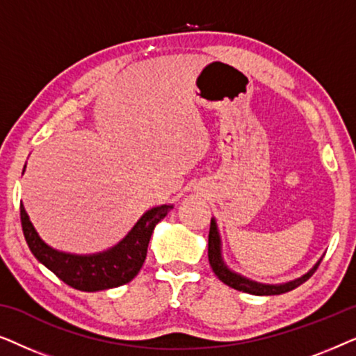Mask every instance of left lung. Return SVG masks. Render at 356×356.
<instances>
[{
	"label": "left lung",
	"mask_w": 356,
	"mask_h": 356,
	"mask_svg": "<svg viewBox=\"0 0 356 356\" xmlns=\"http://www.w3.org/2000/svg\"><path fill=\"white\" fill-rule=\"evenodd\" d=\"M319 259L316 262L314 267L311 270L306 272L305 275L298 277V279L286 282V284H279V285H269V284H259V282L250 280L246 277H243L236 272H233L232 269H228V266L223 262L222 259V241H220V235H218V228H217V222L216 218L211 220V230H209V262H211V267L213 270V274L218 277V280H222L223 284L232 286V289L245 291V293H251V295H280V293H286V291L296 289L300 286L303 282L309 279L311 275L314 274L316 269H318L321 264Z\"/></svg>",
	"instance_id": "left-lung-1"
}]
</instances>
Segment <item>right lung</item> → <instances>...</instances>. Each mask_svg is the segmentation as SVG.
<instances>
[{
  "label": "right lung",
  "instance_id": "1",
  "mask_svg": "<svg viewBox=\"0 0 356 356\" xmlns=\"http://www.w3.org/2000/svg\"><path fill=\"white\" fill-rule=\"evenodd\" d=\"M26 170V167H24ZM173 206H157L144 213L131 232L110 250L95 254H71L53 250L38 236L21 202V223L29 250L66 285L81 291L108 290L128 284L143 267L152 232Z\"/></svg>",
  "mask_w": 356,
  "mask_h": 356
}]
</instances>
